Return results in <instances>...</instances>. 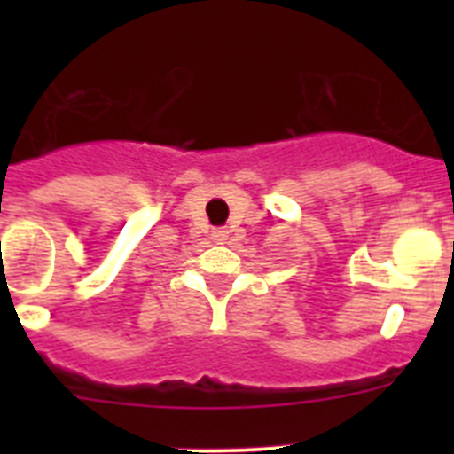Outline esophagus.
<instances>
[{"label":"esophagus","mask_w":454,"mask_h":454,"mask_svg":"<svg viewBox=\"0 0 454 454\" xmlns=\"http://www.w3.org/2000/svg\"><path fill=\"white\" fill-rule=\"evenodd\" d=\"M214 240H218V243H223V240H227V236H230V230L227 227H218V230H214Z\"/></svg>","instance_id":"1"}]
</instances>
